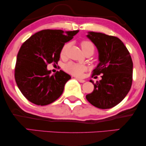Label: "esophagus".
Returning a JSON list of instances; mask_svg holds the SVG:
<instances>
[{"instance_id":"34e87169","label":"esophagus","mask_w":146,"mask_h":146,"mask_svg":"<svg viewBox=\"0 0 146 146\" xmlns=\"http://www.w3.org/2000/svg\"><path fill=\"white\" fill-rule=\"evenodd\" d=\"M76 80H77L78 81H79L80 82V83H84V82H85L84 80H83V79H81V78H76Z\"/></svg>"}]
</instances>
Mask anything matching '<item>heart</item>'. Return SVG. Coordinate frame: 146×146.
Instances as JSON below:
<instances>
[{
    "label": "heart",
    "mask_w": 146,
    "mask_h": 146,
    "mask_svg": "<svg viewBox=\"0 0 146 146\" xmlns=\"http://www.w3.org/2000/svg\"><path fill=\"white\" fill-rule=\"evenodd\" d=\"M81 48L83 52H85L86 51L88 50H92L94 52V44L91 42L84 40L82 41L80 44ZM68 44H66L62 47L60 51V56L62 57H64L66 55V53L67 49L68 48ZM87 68L85 65L82 64H78L75 63L73 62H70L67 63L64 66V70L67 72L68 73L71 74L76 76H80L82 74L84 71L86 70Z\"/></svg>",
    "instance_id": "obj_1"
}]
</instances>
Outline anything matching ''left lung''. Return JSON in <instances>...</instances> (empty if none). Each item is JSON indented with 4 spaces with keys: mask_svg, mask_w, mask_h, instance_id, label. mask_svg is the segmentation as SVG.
Segmentation results:
<instances>
[{
    "mask_svg": "<svg viewBox=\"0 0 146 146\" xmlns=\"http://www.w3.org/2000/svg\"><path fill=\"white\" fill-rule=\"evenodd\" d=\"M88 38L98 52L97 66L93 75L102 74V80L94 82L93 92L86 96L87 100L95 107L108 109L123 100L132 83L133 62L131 56L118 38L101 33L88 32Z\"/></svg>",
    "mask_w": 146,
    "mask_h": 146,
    "instance_id": "left-lung-1",
    "label": "left lung"
}]
</instances>
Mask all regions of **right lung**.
Returning a JSON list of instances; mask_svg holds the SVG:
<instances>
[{
  "label": "right lung",
  "instance_id": "add662e5",
  "mask_svg": "<svg viewBox=\"0 0 146 146\" xmlns=\"http://www.w3.org/2000/svg\"><path fill=\"white\" fill-rule=\"evenodd\" d=\"M78 32L43 30L23 44L17 55L15 77L19 90L28 100L45 106L62 95L71 76L62 70L51 75L47 64L58 63L64 44Z\"/></svg>",
  "mask_w": 146,
  "mask_h": 146
}]
</instances>
